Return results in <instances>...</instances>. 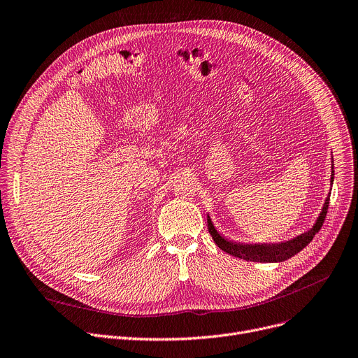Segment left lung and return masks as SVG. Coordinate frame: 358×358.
Returning <instances> with one entry per match:
<instances>
[{
  "instance_id": "left-lung-1",
  "label": "left lung",
  "mask_w": 358,
  "mask_h": 358,
  "mask_svg": "<svg viewBox=\"0 0 358 358\" xmlns=\"http://www.w3.org/2000/svg\"><path fill=\"white\" fill-rule=\"evenodd\" d=\"M332 182H334V164H332V173H331V185H332ZM329 194H331V192H329ZM328 206H329V196L327 197V200L324 203V208H322L321 213H319L313 227L309 231L297 235L293 239L285 241V242H277V243H239V242L228 241V239H224L223 236H220V234L216 231L209 215H208V229H209L216 245L222 251L228 252L234 257L243 258L247 261H255V262H281V261H286V259L292 258L293 255H296L297 252L302 251L308 245V243L313 239V236L319 232V229L322 228L324 220L327 217Z\"/></svg>"
}]
</instances>
